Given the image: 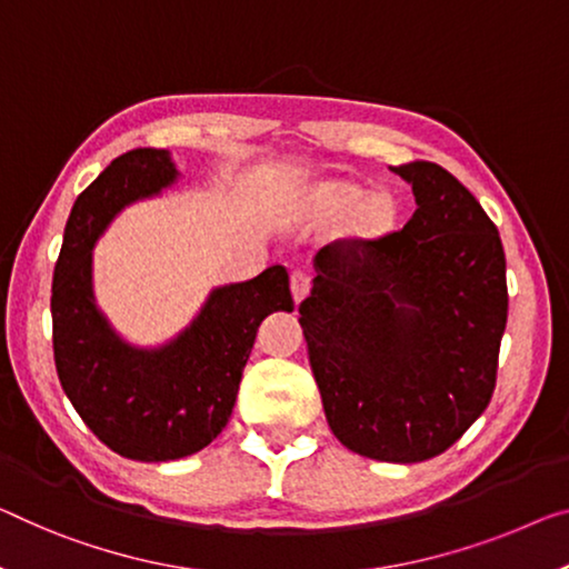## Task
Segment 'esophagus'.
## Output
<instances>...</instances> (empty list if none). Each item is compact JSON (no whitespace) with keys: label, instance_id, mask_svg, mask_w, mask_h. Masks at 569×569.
Returning a JSON list of instances; mask_svg holds the SVG:
<instances>
[{"label":"esophagus","instance_id":"esophagus-1","mask_svg":"<svg viewBox=\"0 0 569 569\" xmlns=\"http://www.w3.org/2000/svg\"><path fill=\"white\" fill-rule=\"evenodd\" d=\"M290 290H292L295 302H302L305 297H308V292H310V274L305 272V269H295L292 277H290Z\"/></svg>","mask_w":569,"mask_h":569}]
</instances>
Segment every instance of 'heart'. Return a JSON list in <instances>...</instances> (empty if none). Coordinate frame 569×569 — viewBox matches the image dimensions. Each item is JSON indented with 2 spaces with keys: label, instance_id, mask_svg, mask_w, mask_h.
Segmentation results:
<instances>
[{
  "label": "heart",
  "instance_id": "obj_1",
  "mask_svg": "<svg viewBox=\"0 0 569 569\" xmlns=\"http://www.w3.org/2000/svg\"><path fill=\"white\" fill-rule=\"evenodd\" d=\"M363 190L356 186H348V182H330V186H322L312 198L315 213L328 216V218H348L358 211V221L363 226H379L383 221V200L371 198L369 203H363Z\"/></svg>",
  "mask_w": 569,
  "mask_h": 569
}]
</instances>
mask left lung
Here are the masks:
<instances>
[{
    "instance_id": "1",
    "label": "left lung",
    "mask_w": 569,
    "mask_h": 569,
    "mask_svg": "<svg viewBox=\"0 0 569 569\" xmlns=\"http://www.w3.org/2000/svg\"><path fill=\"white\" fill-rule=\"evenodd\" d=\"M417 211L381 239L315 254L300 302L328 425L358 456L422 462L491 401L509 292L506 257L473 193L435 162L391 168Z\"/></svg>"
}]
</instances>
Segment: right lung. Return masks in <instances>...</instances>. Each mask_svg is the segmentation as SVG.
<instances>
[{"label": "right lung", "mask_w": 569, "mask_h": 569, "mask_svg": "<svg viewBox=\"0 0 569 569\" xmlns=\"http://www.w3.org/2000/svg\"><path fill=\"white\" fill-rule=\"evenodd\" d=\"M168 150L113 160L68 216L52 274V353L60 387L89 430L129 460L168 462L211 445L233 412L257 328L292 312L290 274L269 267L208 295L193 322L157 348L127 343L93 300V243L134 200L178 180Z\"/></svg>", "instance_id": "obj_1"}]
</instances>
